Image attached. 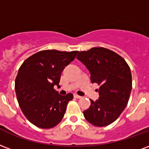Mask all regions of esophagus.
Wrapping results in <instances>:
<instances>
[{
  "label": "esophagus",
  "instance_id": "1",
  "mask_svg": "<svg viewBox=\"0 0 149 149\" xmlns=\"http://www.w3.org/2000/svg\"><path fill=\"white\" fill-rule=\"evenodd\" d=\"M74 97L75 98H77V99H79V98H81V96H79V95H77V94H74Z\"/></svg>",
  "mask_w": 149,
  "mask_h": 149
}]
</instances>
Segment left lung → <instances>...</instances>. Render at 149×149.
<instances>
[{
    "instance_id": "obj_1",
    "label": "left lung",
    "mask_w": 149,
    "mask_h": 149,
    "mask_svg": "<svg viewBox=\"0 0 149 149\" xmlns=\"http://www.w3.org/2000/svg\"><path fill=\"white\" fill-rule=\"evenodd\" d=\"M77 58L89 70L91 82L100 86L99 98L91 100L89 109L84 111L85 119L96 127L111 124L128 103L132 89L130 67L122 57L104 47L79 52Z\"/></svg>"
}]
</instances>
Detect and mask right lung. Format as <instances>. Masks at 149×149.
Segmentation results:
<instances>
[{
    "label": "right lung",
    "mask_w": 149,
    "mask_h": 149,
    "mask_svg": "<svg viewBox=\"0 0 149 149\" xmlns=\"http://www.w3.org/2000/svg\"><path fill=\"white\" fill-rule=\"evenodd\" d=\"M78 52L41 51L29 57L19 68L15 84L17 100L27 120L37 127H54L64 116L73 95H60L54 87H59L62 72Z\"/></svg>",
    "instance_id": "add662e5"
}]
</instances>
